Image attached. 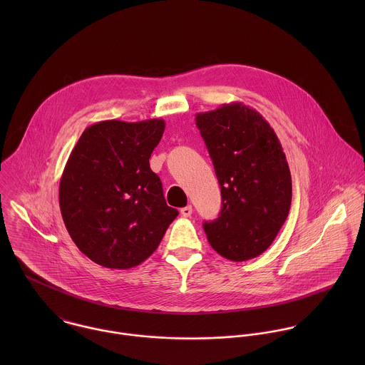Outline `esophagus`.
<instances>
[{
    "label": "esophagus",
    "instance_id": "34e87169",
    "mask_svg": "<svg viewBox=\"0 0 365 365\" xmlns=\"http://www.w3.org/2000/svg\"><path fill=\"white\" fill-rule=\"evenodd\" d=\"M181 215L184 216V217H188V216H191V213H192V207L191 205H188V207H184V208H181Z\"/></svg>",
    "mask_w": 365,
    "mask_h": 365
}]
</instances>
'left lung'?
Returning a JSON list of instances; mask_svg holds the SVG:
<instances>
[{
  "label": "left lung",
  "mask_w": 365,
  "mask_h": 365,
  "mask_svg": "<svg viewBox=\"0 0 365 365\" xmlns=\"http://www.w3.org/2000/svg\"><path fill=\"white\" fill-rule=\"evenodd\" d=\"M222 194L219 216L204 223L209 245L222 257L260 256L284 225L292 181L282 146L260 113L242 103L197 113Z\"/></svg>",
  "instance_id": "1"
}]
</instances>
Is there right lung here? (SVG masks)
Returning a JSON list of instances; mask_svg holds the SVG:
<instances>
[{
    "mask_svg": "<svg viewBox=\"0 0 365 365\" xmlns=\"http://www.w3.org/2000/svg\"><path fill=\"white\" fill-rule=\"evenodd\" d=\"M164 128L163 119L97 122L67 160L58 187L61 216L80 252L103 267L143 262L178 215L165 204L149 163Z\"/></svg>",
    "mask_w": 365,
    "mask_h": 365,
    "instance_id": "add662e5",
    "label": "right lung"
}]
</instances>
